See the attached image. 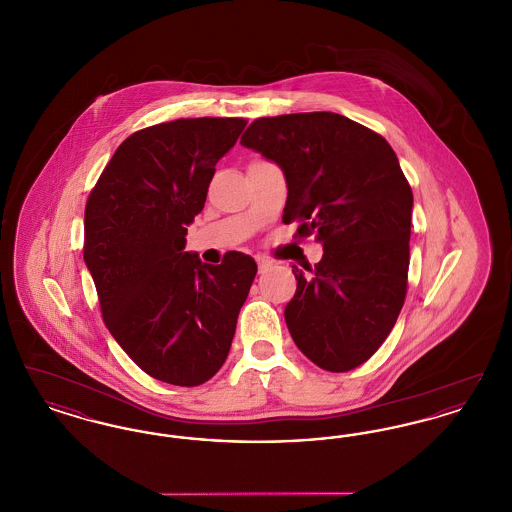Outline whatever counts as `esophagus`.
<instances>
[{
	"label": "esophagus",
	"mask_w": 512,
	"mask_h": 512,
	"mask_svg": "<svg viewBox=\"0 0 512 512\" xmlns=\"http://www.w3.org/2000/svg\"><path fill=\"white\" fill-rule=\"evenodd\" d=\"M255 261H257V267H259V272H265L272 263L268 261L267 257H255Z\"/></svg>",
	"instance_id": "obj_1"
}]
</instances>
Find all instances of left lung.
<instances>
[{"label": "left lung", "instance_id": "1", "mask_svg": "<svg viewBox=\"0 0 512 512\" xmlns=\"http://www.w3.org/2000/svg\"><path fill=\"white\" fill-rule=\"evenodd\" d=\"M278 163L295 238L317 234L315 267L292 265L284 317L295 345L328 372L366 363L390 336L407 295L413 192L384 136L338 113L255 119L242 136Z\"/></svg>", "mask_w": 512, "mask_h": 512}]
</instances>
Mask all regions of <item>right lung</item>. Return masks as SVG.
Masks as SVG:
<instances>
[{
    "mask_svg": "<svg viewBox=\"0 0 512 512\" xmlns=\"http://www.w3.org/2000/svg\"><path fill=\"white\" fill-rule=\"evenodd\" d=\"M247 121L176 119L117 147L84 211V261L105 326L155 380L194 388L224 365L255 261L228 251L205 265L184 251L220 157Z\"/></svg>",
    "mask_w": 512,
    "mask_h": 512,
    "instance_id": "right-lung-1",
    "label": "right lung"
}]
</instances>
